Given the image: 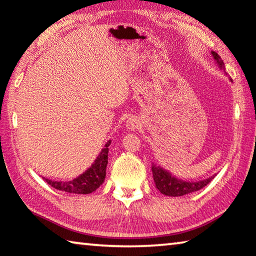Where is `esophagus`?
Returning <instances> with one entry per match:
<instances>
[{
	"mask_svg": "<svg viewBox=\"0 0 256 256\" xmlns=\"http://www.w3.org/2000/svg\"><path fill=\"white\" fill-rule=\"evenodd\" d=\"M139 120H138L136 118H128V122H126V128L130 130V131H134V130H136L138 128H139Z\"/></svg>",
	"mask_w": 256,
	"mask_h": 256,
	"instance_id": "1",
	"label": "esophagus"
}]
</instances>
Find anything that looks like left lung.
<instances>
[{"instance_id": "left-lung-1", "label": "left lung", "mask_w": 256, "mask_h": 256, "mask_svg": "<svg viewBox=\"0 0 256 256\" xmlns=\"http://www.w3.org/2000/svg\"><path fill=\"white\" fill-rule=\"evenodd\" d=\"M212 56L213 58L216 59V62L218 66V68L224 70V62H223L221 56L214 51H212ZM152 176H154V181H155L156 188L163 194L171 196V197H180V196H184V194H188L190 192H197V190H200L202 188H204L205 186H208L210 182L214 179V176H213L208 178V179H205L202 181H196V182L184 181L181 179H176V178L173 176L171 173L168 172L166 170H164L163 168H160V166H158L156 164H152Z\"/></svg>"}]
</instances>
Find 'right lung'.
<instances>
[{
    "label": "right lung",
    "instance_id": "add662e5",
    "mask_svg": "<svg viewBox=\"0 0 256 256\" xmlns=\"http://www.w3.org/2000/svg\"><path fill=\"white\" fill-rule=\"evenodd\" d=\"M112 141L108 142L102 148L99 156L96 157L94 163L91 165L83 174L77 176L76 179L70 181H52L48 179H44L51 186L56 190H62L64 192L70 194H91L99 188L104 184V178H106V168L108 164V152L109 146Z\"/></svg>",
    "mask_w": 256,
    "mask_h": 256
}]
</instances>
